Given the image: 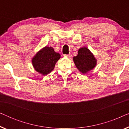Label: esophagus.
<instances>
[{"instance_id": "esophagus-1", "label": "esophagus", "mask_w": 129, "mask_h": 129, "mask_svg": "<svg viewBox=\"0 0 129 129\" xmlns=\"http://www.w3.org/2000/svg\"><path fill=\"white\" fill-rule=\"evenodd\" d=\"M64 56H66V57H67L68 58H69V59H70V58L72 57V54L70 53L69 54H64Z\"/></svg>"}]
</instances>
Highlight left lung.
Returning <instances> with one entry per match:
<instances>
[{
	"instance_id": "obj_1",
	"label": "left lung",
	"mask_w": 129,
	"mask_h": 129,
	"mask_svg": "<svg viewBox=\"0 0 129 129\" xmlns=\"http://www.w3.org/2000/svg\"><path fill=\"white\" fill-rule=\"evenodd\" d=\"M73 61L76 68L83 74L93 69L97 65V59L87 47L84 46L78 50L77 55L74 56Z\"/></svg>"
}]
</instances>
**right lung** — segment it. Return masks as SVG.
Here are the masks:
<instances>
[{"label": "right lung", "mask_w": 129, "mask_h": 129, "mask_svg": "<svg viewBox=\"0 0 129 129\" xmlns=\"http://www.w3.org/2000/svg\"><path fill=\"white\" fill-rule=\"evenodd\" d=\"M60 54L56 52L52 47L45 46L40 49L31 59L33 68L40 75L45 76L54 69Z\"/></svg>", "instance_id": "obj_1"}]
</instances>
